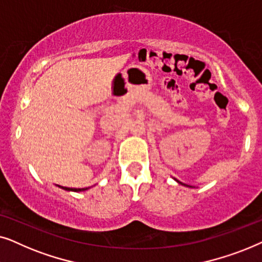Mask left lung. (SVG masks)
Returning <instances> with one entry per match:
<instances>
[{
  "instance_id": "8db88e82",
  "label": "left lung",
  "mask_w": 262,
  "mask_h": 262,
  "mask_svg": "<svg viewBox=\"0 0 262 262\" xmlns=\"http://www.w3.org/2000/svg\"><path fill=\"white\" fill-rule=\"evenodd\" d=\"M180 184H182V182H180ZM182 185H185V186H188V185H186V184H182Z\"/></svg>"
}]
</instances>
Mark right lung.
Returning <instances> with one entry per match:
<instances>
[{"mask_svg": "<svg viewBox=\"0 0 262 262\" xmlns=\"http://www.w3.org/2000/svg\"><path fill=\"white\" fill-rule=\"evenodd\" d=\"M66 191H74V192H81V191H85L89 187H84V188H70V187H63Z\"/></svg>", "mask_w": 262, "mask_h": 262, "instance_id": "add662e5", "label": "right lung"}]
</instances>
